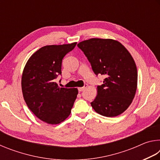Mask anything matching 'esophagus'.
Listing matches in <instances>:
<instances>
[{
	"mask_svg": "<svg viewBox=\"0 0 160 160\" xmlns=\"http://www.w3.org/2000/svg\"><path fill=\"white\" fill-rule=\"evenodd\" d=\"M87 87H88V84H85V85H84L82 88H78V91H79V92H82L87 88Z\"/></svg>",
	"mask_w": 160,
	"mask_h": 160,
	"instance_id": "obj_1",
	"label": "esophagus"
}]
</instances>
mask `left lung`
<instances>
[{"label":"left lung","mask_w":160,"mask_h":160,"mask_svg":"<svg viewBox=\"0 0 160 160\" xmlns=\"http://www.w3.org/2000/svg\"><path fill=\"white\" fill-rule=\"evenodd\" d=\"M96 75H104L102 85L91 106L107 117L120 115L128 109L137 89L136 65L128 50L113 39L93 38L78 44Z\"/></svg>","instance_id":"left-lung-1"}]
</instances>
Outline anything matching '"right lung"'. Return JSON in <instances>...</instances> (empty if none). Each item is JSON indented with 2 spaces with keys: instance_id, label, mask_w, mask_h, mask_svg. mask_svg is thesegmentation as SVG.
<instances>
[{
  "instance_id": "obj_1",
  "label": "right lung",
  "mask_w": 160,
  "mask_h": 160,
  "mask_svg": "<svg viewBox=\"0 0 160 160\" xmlns=\"http://www.w3.org/2000/svg\"><path fill=\"white\" fill-rule=\"evenodd\" d=\"M76 44L43 47L29 58L24 68V99L32 113L47 123L58 124L68 117L76 99L77 88H59L56 82L61 75L62 60Z\"/></svg>"
}]
</instances>
